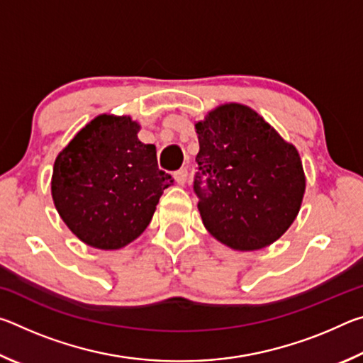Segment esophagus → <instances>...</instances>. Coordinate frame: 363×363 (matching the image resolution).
<instances>
[{
	"label": "esophagus",
	"instance_id": "obj_1",
	"mask_svg": "<svg viewBox=\"0 0 363 363\" xmlns=\"http://www.w3.org/2000/svg\"><path fill=\"white\" fill-rule=\"evenodd\" d=\"M187 176H189L187 168H181V169H177L176 173H174V179H176L177 184H181V186H184V184H186V181H187Z\"/></svg>",
	"mask_w": 363,
	"mask_h": 363
}]
</instances>
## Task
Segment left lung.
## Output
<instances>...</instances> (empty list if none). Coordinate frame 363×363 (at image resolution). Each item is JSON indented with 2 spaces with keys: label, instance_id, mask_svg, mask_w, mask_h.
Instances as JSON below:
<instances>
[{
  "label": "left lung",
  "instance_id": "obj_1",
  "mask_svg": "<svg viewBox=\"0 0 363 363\" xmlns=\"http://www.w3.org/2000/svg\"><path fill=\"white\" fill-rule=\"evenodd\" d=\"M194 192L213 237L233 250L274 243L298 216L306 179L298 150L259 115L225 104L195 125Z\"/></svg>",
  "mask_w": 363,
  "mask_h": 363
}]
</instances>
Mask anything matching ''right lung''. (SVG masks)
<instances>
[{
    "instance_id": "right-lung-1",
    "label": "right lung",
    "mask_w": 363,
    "mask_h": 363,
    "mask_svg": "<svg viewBox=\"0 0 363 363\" xmlns=\"http://www.w3.org/2000/svg\"><path fill=\"white\" fill-rule=\"evenodd\" d=\"M130 116L101 115L59 153L52 199L79 240L118 250L145 230L163 190L174 182L158 168L157 149L138 139Z\"/></svg>"
}]
</instances>
